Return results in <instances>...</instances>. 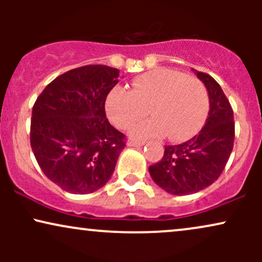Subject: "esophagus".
Instances as JSON below:
<instances>
[{
  "instance_id": "obj_1",
  "label": "esophagus",
  "mask_w": 262,
  "mask_h": 262,
  "mask_svg": "<svg viewBox=\"0 0 262 262\" xmlns=\"http://www.w3.org/2000/svg\"><path fill=\"white\" fill-rule=\"evenodd\" d=\"M144 144H145V141H137V140L128 141V146H143Z\"/></svg>"
}]
</instances>
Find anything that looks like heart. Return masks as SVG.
Masks as SVG:
<instances>
[{"instance_id": "1", "label": "heart", "mask_w": 262, "mask_h": 262, "mask_svg": "<svg viewBox=\"0 0 262 262\" xmlns=\"http://www.w3.org/2000/svg\"><path fill=\"white\" fill-rule=\"evenodd\" d=\"M130 135L135 139L167 138L187 140L200 130L209 108L208 91L200 79L172 69L159 68L140 75L132 90L113 87L106 98V113L114 127L128 129L145 114Z\"/></svg>"}]
</instances>
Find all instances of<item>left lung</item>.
Segmentation results:
<instances>
[{
    "mask_svg": "<svg viewBox=\"0 0 262 262\" xmlns=\"http://www.w3.org/2000/svg\"><path fill=\"white\" fill-rule=\"evenodd\" d=\"M193 71L209 96L204 127L185 143L165 146L161 160L149 167L156 185L175 196L196 193L217 181L229 160L235 135L233 108L222 87L208 74Z\"/></svg>",
    "mask_w": 262,
    "mask_h": 262,
    "instance_id": "obj_1",
    "label": "left lung"
}]
</instances>
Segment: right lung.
<instances>
[{
	"label": "right lung",
	"mask_w": 262,
	"mask_h": 262,
	"mask_svg": "<svg viewBox=\"0 0 262 262\" xmlns=\"http://www.w3.org/2000/svg\"><path fill=\"white\" fill-rule=\"evenodd\" d=\"M119 70L86 65L60 75L32 111L31 146L44 175L66 192L97 191L112 176L125 135L108 122L104 103Z\"/></svg>",
	"instance_id": "obj_1"
}]
</instances>
